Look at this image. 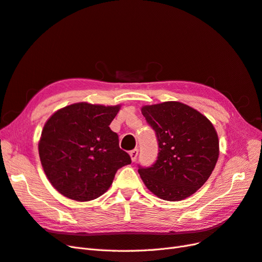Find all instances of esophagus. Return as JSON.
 <instances>
[{
	"instance_id": "obj_1",
	"label": "esophagus",
	"mask_w": 262,
	"mask_h": 262,
	"mask_svg": "<svg viewBox=\"0 0 262 262\" xmlns=\"http://www.w3.org/2000/svg\"><path fill=\"white\" fill-rule=\"evenodd\" d=\"M138 155H139V149H138V148L132 149V150L130 151V157H131V159H132V161H135V160H137Z\"/></svg>"
}]
</instances>
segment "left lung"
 Segmentation results:
<instances>
[{
	"mask_svg": "<svg viewBox=\"0 0 262 262\" xmlns=\"http://www.w3.org/2000/svg\"><path fill=\"white\" fill-rule=\"evenodd\" d=\"M156 133L158 156L139 173L149 191L177 202L194 194L208 180L219 157L218 134L204 115L180 102L142 107Z\"/></svg>",
	"mask_w": 262,
	"mask_h": 262,
	"instance_id": "1",
	"label": "left lung"
}]
</instances>
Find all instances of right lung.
I'll return each mask as SVG.
<instances>
[{"label": "right lung", "mask_w": 262, "mask_h": 262, "mask_svg": "<svg viewBox=\"0 0 262 262\" xmlns=\"http://www.w3.org/2000/svg\"><path fill=\"white\" fill-rule=\"evenodd\" d=\"M120 105L76 103L54 113L44 124L39 155L55 189L70 200L88 202L111 187L117 170L131 164L110 124Z\"/></svg>", "instance_id": "right-lung-1"}]
</instances>
